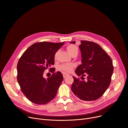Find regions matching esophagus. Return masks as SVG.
<instances>
[{
    "label": "esophagus",
    "instance_id": "esophagus-1",
    "mask_svg": "<svg viewBox=\"0 0 128 128\" xmlns=\"http://www.w3.org/2000/svg\"><path fill=\"white\" fill-rule=\"evenodd\" d=\"M68 76H69V75L67 74H64V75H63L64 78H66V77H67Z\"/></svg>",
    "mask_w": 128,
    "mask_h": 128
}]
</instances>
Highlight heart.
Returning <instances> with one entry per match:
<instances>
[{
  "instance_id": "1",
  "label": "heart",
  "mask_w": 128,
  "mask_h": 128,
  "mask_svg": "<svg viewBox=\"0 0 128 128\" xmlns=\"http://www.w3.org/2000/svg\"><path fill=\"white\" fill-rule=\"evenodd\" d=\"M67 50L68 52H69V53L72 56L74 53H78V48H77V46L75 45H72V44L69 45L67 46ZM75 67V64H63L60 66L59 69L60 70H62L66 72H70L72 70L73 68Z\"/></svg>"
}]
</instances>
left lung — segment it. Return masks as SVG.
<instances>
[{
    "label": "left lung",
    "mask_w": 128,
    "mask_h": 128,
    "mask_svg": "<svg viewBox=\"0 0 128 128\" xmlns=\"http://www.w3.org/2000/svg\"><path fill=\"white\" fill-rule=\"evenodd\" d=\"M70 43L75 44V42ZM79 45L82 55V64L77 67L75 72L83 80L72 76V91L84 101H94L104 94L109 87L114 70L110 57L102 48L94 42L81 40ZM87 75V80L82 77Z\"/></svg>",
    "instance_id": "left-lung-1"
}]
</instances>
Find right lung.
Listing matches in <instances>:
<instances>
[{
  "label": "right lung",
  "instance_id": "right-lung-1",
  "mask_svg": "<svg viewBox=\"0 0 128 128\" xmlns=\"http://www.w3.org/2000/svg\"><path fill=\"white\" fill-rule=\"evenodd\" d=\"M64 44V42H36L27 48L19 59L18 82L23 94L32 102L45 104L56 96L64 78L61 72H54L55 69L51 67L54 64L56 52ZM48 68L52 74L45 79L43 73Z\"/></svg>",
  "mask_w": 128,
  "mask_h": 128
}]
</instances>
